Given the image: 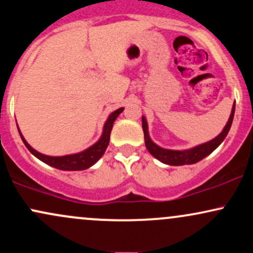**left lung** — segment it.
I'll return each instance as SVG.
<instances>
[{
    "label": "left lung",
    "mask_w": 253,
    "mask_h": 253,
    "mask_svg": "<svg viewBox=\"0 0 253 253\" xmlns=\"http://www.w3.org/2000/svg\"><path fill=\"white\" fill-rule=\"evenodd\" d=\"M234 110H235V104L233 105L232 114H230L229 120L227 122L226 127H224L223 131L221 132V134H218L215 139L208 141V143L205 144H202V145L199 146H196V148L193 149L184 150V151L162 149L160 148V146H157L155 143H152L149 137L148 124H146L145 118H141V124H143V131H144V139H145L146 149L149 150V152L152 155V156L156 157L157 160H160L161 162L166 163V165L182 166V165H192V163L199 162V161L203 160L204 157H207L208 155L211 154L213 150L217 148L222 141H223L224 138H226V135L228 134L230 126H232L233 118H234Z\"/></svg>",
    "instance_id": "left-lung-1"
}]
</instances>
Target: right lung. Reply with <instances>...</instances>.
<instances>
[{"label": "right lung", "mask_w": 253, "mask_h": 253, "mask_svg": "<svg viewBox=\"0 0 253 253\" xmlns=\"http://www.w3.org/2000/svg\"><path fill=\"white\" fill-rule=\"evenodd\" d=\"M122 108L115 110V112L110 114V116L108 118L107 122L104 125L103 134H102L101 139H99L95 145H92L91 148H88L85 151L79 152L76 155H67V156H61V157H52V156H46V155L41 154V152L36 151L35 149H32L31 146L27 144V141L24 139L23 134L20 131V137L23 139L24 144L26 145V148L30 150L31 154L35 155L36 157L40 158L41 161H43L46 165L51 166V167L61 169V170H84V169L91 167L92 165H95L97 161L103 156L105 149L108 148V144L110 140V132H112L114 121L116 120V118L119 116V114L122 113Z\"/></svg>", "instance_id": "right-lung-1"}]
</instances>
